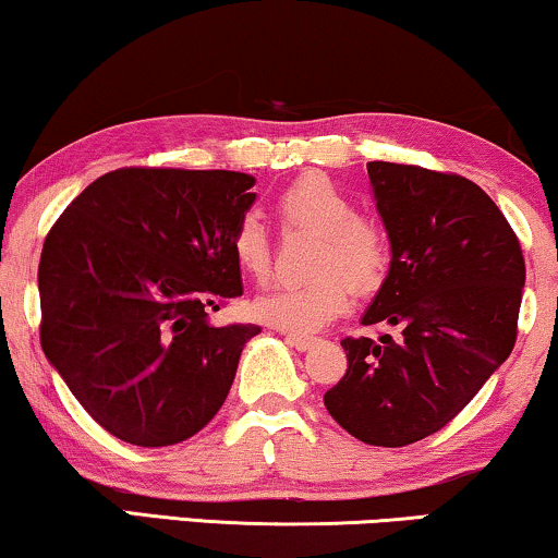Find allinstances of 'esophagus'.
I'll use <instances>...</instances> for the list:
<instances>
[{
    "label": "esophagus",
    "instance_id": "esophagus-1",
    "mask_svg": "<svg viewBox=\"0 0 558 558\" xmlns=\"http://www.w3.org/2000/svg\"><path fill=\"white\" fill-rule=\"evenodd\" d=\"M284 340L292 345L294 350H300V353H304V350H310L312 345H315V338H304V335H294V332H284Z\"/></svg>",
    "mask_w": 558,
    "mask_h": 558
}]
</instances>
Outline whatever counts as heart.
I'll return each mask as SVG.
<instances>
[{
  "instance_id": "1",
  "label": "heart",
  "mask_w": 558,
  "mask_h": 558,
  "mask_svg": "<svg viewBox=\"0 0 558 558\" xmlns=\"http://www.w3.org/2000/svg\"><path fill=\"white\" fill-rule=\"evenodd\" d=\"M281 223L319 235L312 258V281H281L251 302L262 323L294 335H312L348 310L350 289L371 292L391 262V241L380 220L357 213V205L330 180L307 174L277 201ZM231 256L246 277L264 281L271 271L269 233L254 213L231 233Z\"/></svg>"
}]
</instances>
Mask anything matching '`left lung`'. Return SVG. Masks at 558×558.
I'll return each mask as SVG.
<instances>
[{
	"label": "left lung",
	"mask_w": 558,
	"mask_h": 558,
	"mask_svg": "<svg viewBox=\"0 0 558 558\" xmlns=\"http://www.w3.org/2000/svg\"><path fill=\"white\" fill-rule=\"evenodd\" d=\"M391 266L363 325L391 335L345 338L348 371L325 393L342 429L407 447L452 422L506 363L525 284L521 243L498 205L460 174L368 162Z\"/></svg>",
	"instance_id": "1"
}]
</instances>
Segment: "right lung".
<instances>
[{
  "label": "right lung",
  "instance_id": "1",
  "mask_svg": "<svg viewBox=\"0 0 558 558\" xmlns=\"http://www.w3.org/2000/svg\"><path fill=\"white\" fill-rule=\"evenodd\" d=\"M254 182L124 167L90 182L50 228L37 269L43 353L117 439L178 445L223 407L262 327H216L208 310L243 294L231 233Z\"/></svg>",
  "mask_w": 558,
  "mask_h": 558
}]
</instances>
